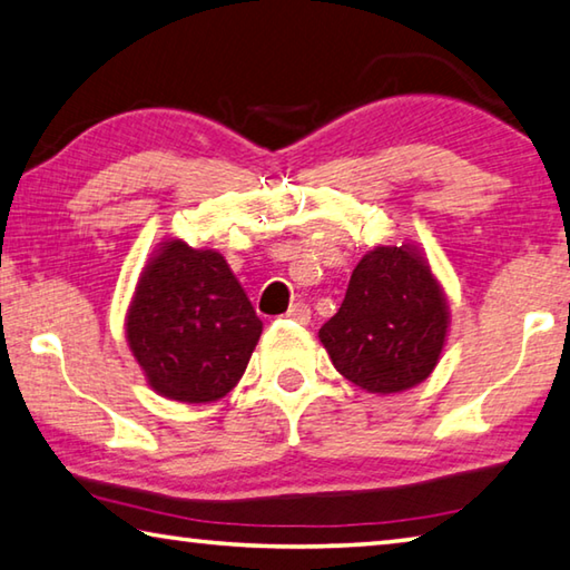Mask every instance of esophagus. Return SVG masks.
I'll list each match as a JSON object with an SVG mask.
<instances>
[{
	"label": "esophagus",
	"instance_id": "obj_1",
	"mask_svg": "<svg viewBox=\"0 0 570 570\" xmlns=\"http://www.w3.org/2000/svg\"><path fill=\"white\" fill-rule=\"evenodd\" d=\"M286 316L292 322H298V324H308V320H312V308H308V304L304 302H296L292 308H288Z\"/></svg>",
	"mask_w": 570,
	"mask_h": 570
}]
</instances>
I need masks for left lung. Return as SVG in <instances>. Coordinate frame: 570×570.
Listing matches in <instances>:
<instances>
[{"label":"left lung","mask_w":570,"mask_h":570,"mask_svg":"<svg viewBox=\"0 0 570 570\" xmlns=\"http://www.w3.org/2000/svg\"><path fill=\"white\" fill-rule=\"evenodd\" d=\"M450 304L424 250L374 246L352 272L320 342L342 377L370 394H400L435 372L448 344Z\"/></svg>","instance_id":"1"}]
</instances>
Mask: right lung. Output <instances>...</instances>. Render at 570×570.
Listing matches in <instances>:
<instances>
[{
    "label": "right lung",
    "instance_id": "right-lung-1",
    "mask_svg": "<svg viewBox=\"0 0 570 570\" xmlns=\"http://www.w3.org/2000/svg\"><path fill=\"white\" fill-rule=\"evenodd\" d=\"M264 324L216 248L163 238L125 312V340L148 387L183 404H208L244 377Z\"/></svg>",
    "mask_w": 570,
    "mask_h": 570
}]
</instances>
